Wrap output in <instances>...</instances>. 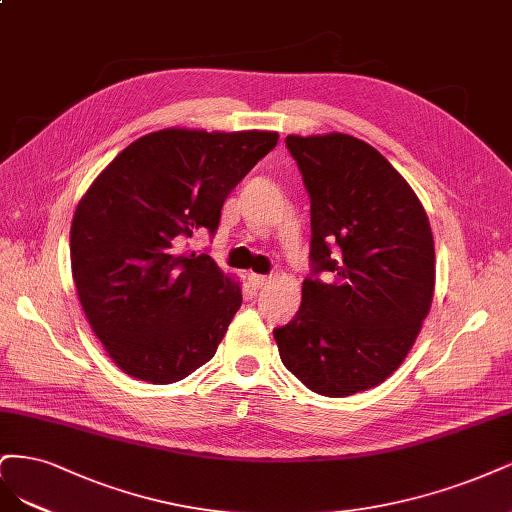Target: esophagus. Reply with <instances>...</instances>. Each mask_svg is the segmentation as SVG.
Returning a JSON list of instances; mask_svg holds the SVG:
<instances>
[{
    "label": "esophagus",
    "instance_id": "34e87169",
    "mask_svg": "<svg viewBox=\"0 0 512 512\" xmlns=\"http://www.w3.org/2000/svg\"><path fill=\"white\" fill-rule=\"evenodd\" d=\"M249 283H251V287H253L255 291H259V289H263V287H266V285L270 283V278H268V276H261V274H251V276H249Z\"/></svg>",
    "mask_w": 512,
    "mask_h": 512
}]
</instances>
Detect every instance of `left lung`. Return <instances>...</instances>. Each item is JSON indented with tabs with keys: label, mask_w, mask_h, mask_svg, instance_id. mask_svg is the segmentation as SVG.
I'll list each match as a JSON object with an SVG mask.
<instances>
[{
	"label": "left lung",
	"mask_w": 512,
	"mask_h": 512,
	"mask_svg": "<svg viewBox=\"0 0 512 512\" xmlns=\"http://www.w3.org/2000/svg\"><path fill=\"white\" fill-rule=\"evenodd\" d=\"M285 144L310 197V276L274 338L308 389L344 398L383 383L415 344L434 298L432 229L415 191L364 140Z\"/></svg>",
	"instance_id": "1"
}]
</instances>
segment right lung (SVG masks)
Instances as JSON below:
<instances>
[{"mask_svg":"<svg viewBox=\"0 0 512 512\" xmlns=\"http://www.w3.org/2000/svg\"><path fill=\"white\" fill-rule=\"evenodd\" d=\"M278 142L276 131L161 129L95 178L72 221L82 310L125 374L168 385L217 353L240 287L185 242L217 234L227 195Z\"/></svg>","mask_w":512,"mask_h":512,"instance_id":"1","label":"right lung"}]
</instances>
